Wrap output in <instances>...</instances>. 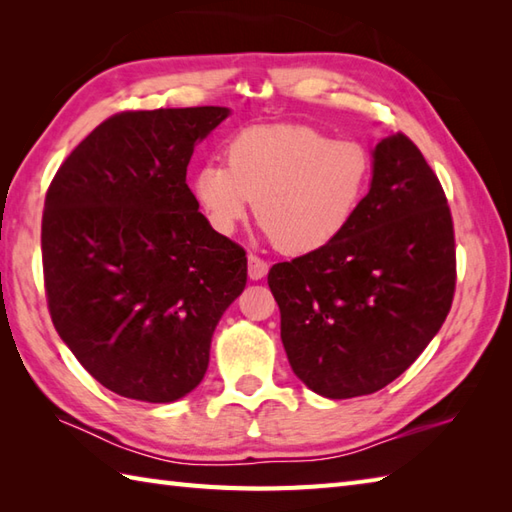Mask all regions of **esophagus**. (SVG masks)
Returning <instances> with one entry per match:
<instances>
[{"instance_id": "34e87169", "label": "esophagus", "mask_w": 512, "mask_h": 512, "mask_svg": "<svg viewBox=\"0 0 512 512\" xmlns=\"http://www.w3.org/2000/svg\"><path fill=\"white\" fill-rule=\"evenodd\" d=\"M266 273H268V264L264 259L257 255H248V277L253 281H259L262 277H266Z\"/></svg>"}]
</instances>
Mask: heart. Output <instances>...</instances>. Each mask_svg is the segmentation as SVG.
<instances>
[{"instance_id": "obj_1", "label": "heart", "mask_w": 512, "mask_h": 512, "mask_svg": "<svg viewBox=\"0 0 512 512\" xmlns=\"http://www.w3.org/2000/svg\"><path fill=\"white\" fill-rule=\"evenodd\" d=\"M369 178L372 158L358 140H332L312 125H255L233 136L226 165L195 173L193 193L220 233L235 231L255 200L281 253L308 255L347 231Z\"/></svg>"}]
</instances>
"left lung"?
<instances>
[{
    "label": "left lung",
    "instance_id": "left-lung-1",
    "mask_svg": "<svg viewBox=\"0 0 512 512\" xmlns=\"http://www.w3.org/2000/svg\"><path fill=\"white\" fill-rule=\"evenodd\" d=\"M453 217L436 173L402 132L374 149V178L347 231L270 268L281 343L325 398L374 394L416 361L455 295Z\"/></svg>",
    "mask_w": 512,
    "mask_h": 512
}]
</instances>
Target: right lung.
<instances>
[{
	"label": "right lung",
	"mask_w": 512,
	"mask_h": 512,
	"mask_svg": "<svg viewBox=\"0 0 512 512\" xmlns=\"http://www.w3.org/2000/svg\"><path fill=\"white\" fill-rule=\"evenodd\" d=\"M226 107L121 112L63 160L41 220L54 328L114 394L171 402L209 367L211 336L246 286V250L215 233L187 184Z\"/></svg>",
	"instance_id": "right-lung-1"
}]
</instances>
